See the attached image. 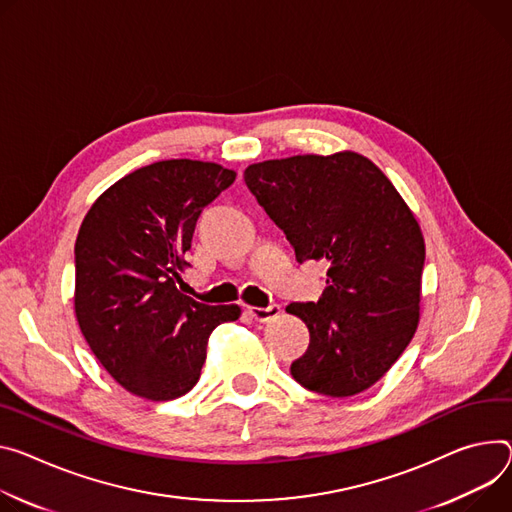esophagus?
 Returning a JSON list of instances; mask_svg holds the SVG:
<instances>
[{"mask_svg": "<svg viewBox=\"0 0 512 512\" xmlns=\"http://www.w3.org/2000/svg\"><path fill=\"white\" fill-rule=\"evenodd\" d=\"M247 312L257 320V322H267V320H273L280 316L282 308L280 304H269L265 308H259V306H247Z\"/></svg>", "mask_w": 512, "mask_h": 512, "instance_id": "1", "label": "esophagus"}]
</instances>
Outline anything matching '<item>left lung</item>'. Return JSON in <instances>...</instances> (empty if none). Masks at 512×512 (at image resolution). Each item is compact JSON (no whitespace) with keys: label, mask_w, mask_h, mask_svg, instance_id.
I'll use <instances>...</instances> for the list:
<instances>
[{"label":"left lung","mask_w":512,"mask_h":512,"mask_svg":"<svg viewBox=\"0 0 512 512\" xmlns=\"http://www.w3.org/2000/svg\"><path fill=\"white\" fill-rule=\"evenodd\" d=\"M245 183L300 263H329L318 302L286 308L310 331L306 353L290 367L294 380L333 398L374 386L421 316L425 239L414 214L392 181L353 151L255 163Z\"/></svg>","instance_id":"obj_1"}]
</instances>
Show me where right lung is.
I'll return each mask as SVG.
<instances>
[{
    "mask_svg": "<svg viewBox=\"0 0 512 512\" xmlns=\"http://www.w3.org/2000/svg\"><path fill=\"white\" fill-rule=\"evenodd\" d=\"M218 163L169 159L136 169L94 202L75 241V316L87 345L130 394L173 400L200 380L210 333L237 304L181 294L202 210L235 181Z\"/></svg>",
    "mask_w": 512,
    "mask_h": 512,
    "instance_id": "1",
    "label": "right lung"
}]
</instances>
